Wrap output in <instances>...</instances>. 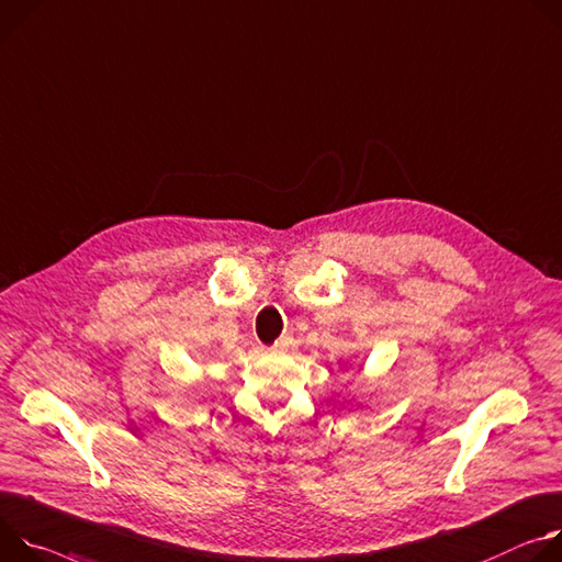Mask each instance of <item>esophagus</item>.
Here are the masks:
<instances>
[{
  "mask_svg": "<svg viewBox=\"0 0 562 562\" xmlns=\"http://www.w3.org/2000/svg\"><path fill=\"white\" fill-rule=\"evenodd\" d=\"M290 344H292V337H290V335H283V337L274 344V350H288Z\"/></svg>",
  "mask_w": 562,
  "mask_h": 562,
  "instance_id": "1",
  "label": "esophagus"
}]
</instances>
